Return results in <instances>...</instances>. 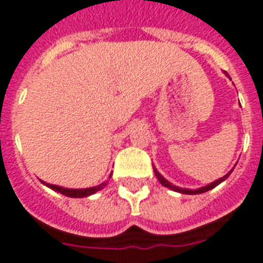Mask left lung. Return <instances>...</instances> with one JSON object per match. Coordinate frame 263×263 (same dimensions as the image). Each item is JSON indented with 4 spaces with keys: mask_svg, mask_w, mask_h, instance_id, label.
Here are the masks:
<instances>
[{
    "mask_svg": "<svg viewBox=\"0 0 263 263\" xmlns=\"http://www.w3.org/2000/svg\"><path fill=\"white\" fill-rule=\"evenodd\" d=\"M224 73H226V75H227V72H224ZM227 77H229V75H227ZM153 171H155L156 176H157L158 181H160V183H161L162 185L166 186V188H169V190L176 191V192H180V194H185V195H197V194H203V192H207V191L212 190V188H215V186H216V185H219V184L222 183V181H224V180L227 179V177H229L230 175H231V172H233V171H230V172L227 173V175H226V176L220 177V179L216 180V181H214V183L208 184V185L201 186V188H199V190H186V188H179V186H176V185H173V184L169 183L168 180L164 179V177H162V176L157 172V169H156L155 166H153Z\"/></svg>",
    "mask_w": 263,
    "mask_h": 263,
    "instance_id": "obj_1",
    "label": "left lung"
}]
</instances>
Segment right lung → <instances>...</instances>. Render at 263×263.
Segmentation results:
<instances>
[{
	"label": "right lung",
	"mask_w": 263,
	"mask_h": 263,
	"mask_svg": "<svg viewBox=\"0 0 263 263\" xmlns=\"http://www.w3.org/2000/svg\"><path fill=\"white\" fill-rule=\"evenodd\" d=\"M110 177H111V175H110ZM41 181V180H40ZM41 183L44 184V185H47L48 188H51V190L56 191V192H60V194H63L64 196H68V197H86V196H90V195L95 194V192H98V191L103 190L106 185H107V181H105V183L99 184V185L97 186H92V188H83V190H69V188H63V186H58V185H53V184H48V183H44V181H41Z\"/></svg>",
	"instance_id": "1"
}]
</instances>
